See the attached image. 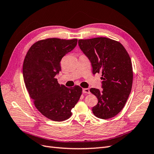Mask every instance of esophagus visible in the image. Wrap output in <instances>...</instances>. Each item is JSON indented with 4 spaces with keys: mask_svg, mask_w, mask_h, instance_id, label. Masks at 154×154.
<instances>
[{
    "mask_svg": "<svg viewBox=\"0 0 154 154\" xmlns=\"http://www.w3.org/2000/svg\"><path fill=\"white\" fill-rule=\"evenodd\" d=\"M82 92H83V93H84V94H90V93H91L89 88H83Z\"/></svg>",
    "mask_w": 154,
    "mask_h": 154,
    "instance_id": "obj_1",
    "label": "esophagus"
}]
</instances>
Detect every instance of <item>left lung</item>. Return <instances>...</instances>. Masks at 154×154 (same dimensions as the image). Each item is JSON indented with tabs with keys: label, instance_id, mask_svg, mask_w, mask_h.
Listing matches in <instances>:
<instances>
[{
	"label": "left lung",
	"instance_id": "8db88e82",
	"mask_svg": "<svg viewBox=\"0 0 154 154\" xmlns=\"http://www.w3.org/2000/svg\"><path fill=\"white\" fill-rule=\"evenodd\" d=\"M78 45L91 61L92 73L102 74L103 89H90L98 100L92 112L100 119L113 118L123 109L132 90L133 71L129 54L119 42L105 37L78 40Z\"/></svg>",
	"mask_w": 154,
	"mask_h": 154
}]
</instances>
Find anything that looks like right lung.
Masks as SVG:
<instances>
[{
    "label": "right lung",
    "mask_w": 154,
    "mask_h": 154,
    "mask_svg": "<svg viewBox=\"0 0 154 154\" xmlns=\"http://www.w3.org/2000/svg\"><path fill=\"white\" fill-rule=\"evenodd\" d=\"M77 42L56 38L36 42L27 51L23 64L26 87L36 108L54 122L71 117L82 93L80 86L68 88L54 78L61 71L62 58L74 49Z\"/></svg>",
    "instance_id": "obj_1"
}]
</instances>
